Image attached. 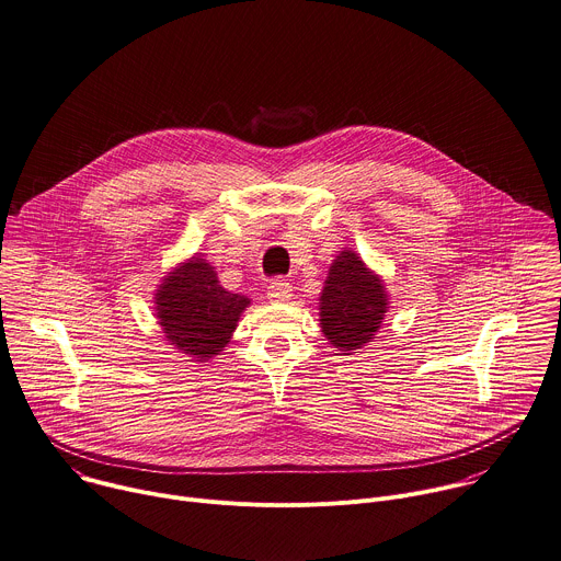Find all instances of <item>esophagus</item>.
Masks as SVG:
<instances>
[{"instance_id": "34e87169", "label": "esophagus", "mask_w": 561, "mask_h": 561, "mask_svg": "<svg viewBox=\"0 0 561 561\" xmlns=\"http://www.w3.org/2000/svg\"><path fill=\"white\" fill-rule=\"evenodd\" d=\"M271 301H288L293 295V286L286 279H273L266 290Z\"/></svg>"}]
</instances>
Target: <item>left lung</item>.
<instances>
[{
    "label": "left lung",
    "instance_id": "8db88e82",
    "mask_svg": "<svg viewBox=\"0 0 561 561\" xmlns=\"http://www.w3.org/2000/svg\"><path fill=\"white\" fill-rule=\"evenodd\" d=\"M383 279L371 273L354 251L332 262L319 297L323 336L343 354L363 347L379 332L388 312Z\"/></svg>",
    "mask_w": 561,
    "mask_h": 561
}]
</instances>
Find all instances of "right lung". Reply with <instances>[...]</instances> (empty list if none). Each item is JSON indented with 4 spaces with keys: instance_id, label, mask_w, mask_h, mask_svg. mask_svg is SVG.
<instances>
[{
    "instance_id": "1",
    "label": "right lung",
    "mask_w": 561,
    "mask_h": 561,
    "mask_svg": "<svg viewBox=\"0 0 561 561\" xmlns=\"http://www.w3.org/2000/svg\"><path fill=\"white\" fill-rule=\"evenodd\" d=\"M156 317L171 345L196 360L220 354L251 304L220 286L214 266L194 255L173 268L156 290Z\"/></svg>"
}]
</instances>
